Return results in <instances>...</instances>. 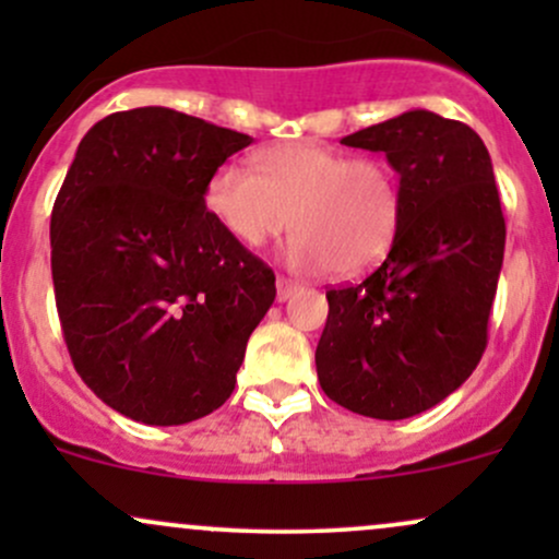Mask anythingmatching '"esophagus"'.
<instances>
[{
  "label": "esophagus",
  "mask_w": 559,
  "mask_h": 559,
  "mask_svg": "<svg viewBox=\"0 0 559 559\" xmlns=\"http://www.w3.org/2000/svg\"><path fill=\"white\" fill-rule=\"evenodd\" d=\"M301 288V284L299 281H294V278H286V275H278V281H275V299L278 301H286V299H292L294 294H297Z\"/></svg>",
  "instance_id": "34e87169"
}]
</instances>
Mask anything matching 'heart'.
<instances>
[{
  "label": "heart",
  "mask_w": 559,
  "mask_h": 559,
  "mask_svg": "<svg viewBox=\"0 0 559 559\" xmlns=\"http://www.w3.org/2000/svg\"><path fill=\"white\" fill-rule=\"evenodd\" d=\"M258 168L226 163L207 183L210 213L243 247H265L294 223L288 260L297 267L346 278L386 258L404 204L386 159L292 141L262 152Z\"/></svg>",
  "instance_id": "heart-1"
}]
</instances>
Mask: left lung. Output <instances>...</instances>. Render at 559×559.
Here are the masks:
<instances>
[{
	"label": "left lung",
	"instance_id": "8db88e82",
	"mask_svg": "<svg viewBox=\"0 0 559 559\" xmlns=\"http://www.w3.org/2000/svg\"><path fill=\"white\" fill-rule=\"evenodd\" d=\"M400 173L402 223L360 284L329 288L318 381L357 415L402 420L447 400L476 370L504 258L491 157L471 126L409 110L342 139Z\"/></svg>",
	"mask_w": 559,
	"mask_h": 559
}]
</instances>
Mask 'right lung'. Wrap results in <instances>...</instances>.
Returning <instances> with one entry per match:
<instances>
[{"instance_id":"obj_1","label":"right lung","mask_w":559,"mask_h":559,"mask_svg":"<svg viewBox=\"0 0 559 559\" xmlns=\"http://www.w3.org/2000/svg\"><path fill=\"white\" fill-rule=\"evenodd\" d=\"M252 136L136 107L81 139L52 207V281L70 360L126 418L181 426L228 400L275 275L207 210Z\"/></svg>"}]
</instances>
